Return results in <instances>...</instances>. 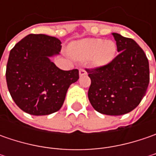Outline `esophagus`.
Masks as SVG:
<instances>
[{
    "label": "esophagus",
    "mask_w": 156,
    "mask_h": 156,
    "mask_svg": "<svg viewBox=\"0 0 156 156\" xmlns=\"http://www.w3.org/2000/svg\"><path fill=\"white\" fill-rule=\"evenodd\" d=\"M79 74H80V76H83V75H87V71L84 69H81L79 70Z\"/></svg>",
    "instance_id": "obj_1"
}]
</instances>
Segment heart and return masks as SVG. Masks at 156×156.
<instances>
[{"label":"heart","instance_id":"obj_1","mask_svg":"<svg viewBox=\"0 0 156 156\" xmlns=\"http://www.w3.org/2000/svg\"><path fill=\"white\" fill-rule=\"evenodd\" d=\"M69 54L75 60L84 62L90 59L94 67H102L113 61L116 54V44L111 40L87 38L73 42Z\"/></svg>","mask_w":156,"mask_h":156}]
</instances>
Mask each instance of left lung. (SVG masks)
I'll return each mask as SVG.
<instances>
[{"mask_svg":"<svg viewBox=\"0 0 156 156\" xmlns=\"http://www.w3.org/2000/svg\"><path fill=\"white\" fill-rule=\"evenodd\" d=\"M112 34L119 55L105 66L86 69L91 79L87 95L97 112L122 115L135 109L144 97L149 83V65L134 40Z\"/></svg>","mask_w":156,"mask_h":156,"instance_id":"obj_1","label":"left lung"}]
</instances>
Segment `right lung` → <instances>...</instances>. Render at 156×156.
I'll list each match as a JSON object with an SVG mask.
<instances>
[{"label": "right lung", "instance_id": "1", "mask_svg": "<svg viewBox=\"0 0 156 156\" xmlns=\"http://www.w3.org/2000/svg\"><path fill=\"white\" fill-rule=\"evenodd\" d=\"M61 49L60 40L42 34H28L11 49L6 80L12 99L21 110L47 115L62 108L69 86L79 79V71L62 70L50 61Z\"/></svg>", "mask_w": 156, "mask_h": 156}]
</instances>
